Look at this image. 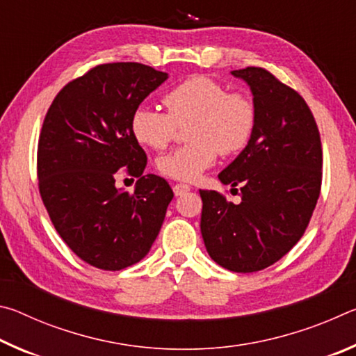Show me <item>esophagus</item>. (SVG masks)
<instances>
[{
	"label": "esophagus",
	"mask_w": 356,
	"mask_h": 356,
	"mask_svg": "<svg viewBox=\"0 0 356 356\" xmlns=\"http://www.w3.org/2000/svg\"><path fill=\"white\" fill-rule=\"evenodd\" d=\"M172 190H174V195H176V196H182V195H185L186 191H190V185H186V184H174Z\"/></svg>",
	"instance_id": "1"
}]
</instances>
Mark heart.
Segmentation results:
<instances>
[{"label": "heart", "instance_id": "1", "mask_svg": "<svg viewBox=\"0 0 356 356\" xmlns=\"http://www.w3.org/2000/svg\"><path fill=\"white\" fill-rule=\"evenodd\" d=\"M168 111L141 105L131 116V134L143 146L161 150L170 146L180 125L191 143L161 156L156 163L166 177L191 182L215 163L218 154L236 155L251 141L257 110L242 91H227L221 81L195 75L165 94Z\"/></svg>", "mask_w": 356, "mask_h": 356}]
</instances>
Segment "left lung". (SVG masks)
I'll return each instance as SVG.
<instances>
[{"mask_svg": "<svg viewBox=\"0 0 356 356\" xmlns=\"http://www.w3.org/2000/svg\"><path fill=\"white\" fill-rule=\"evenodd\" d=\"M254 95L256 130L218 177L240 186V204L200 190L201 232L213 261L231 272H259L303 237L322 186V143L305 99L262 67L232 70ZM238 191V188H232Z\"/></svg>", "mask_w": 356, "mask_h": 356, "instance_id": "obj_1", "label": "left lung"}]
</instances>
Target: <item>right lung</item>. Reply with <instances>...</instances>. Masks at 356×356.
<instances>
[{"instance_id":"right-lung-1","label":"right lung","mask_w":356,"mask_h":356,"mask_svg":"<svg viewBox=\"0 0 356 356\" xmlns=\"http://www.w3.org/2000/svg\"><path fill=\"white\" fill-rule=\"evenodd\" d=\"M166 78L140 63L95 65L65 84L45 114L42 202L65 245L92 267L118 272L140 262L163 225L174 193L163 177L143 174L147 156L130 122ZM119 169L138 179L134 193L113 186Z\"/></svg>"}]
</instances>
